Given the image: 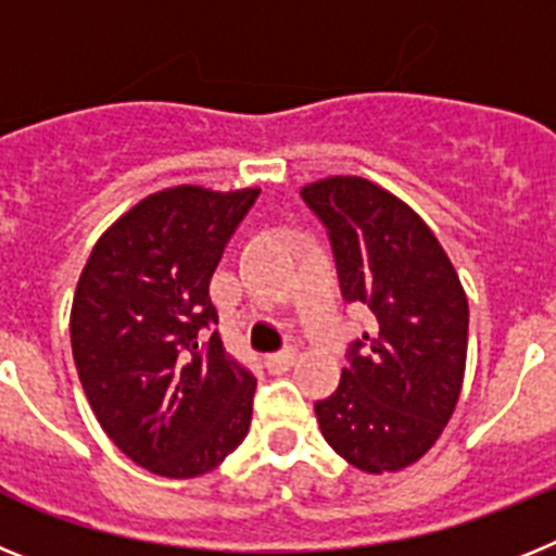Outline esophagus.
<instances>
[{
  "label": "esophagus",
  "instance_id": "obj_1",
  "mask_svg": "<svg viewBox=\"0 0 556 556\" xmlns=\"http://www.w3.org/2000/svg\"><path fill=\"white\" fill-rule=\"evenodd\" d=\"M293 361H296V352L285 350V352H274V355H268V358H265V366H268L271 371H285V369H291Z\"/></svg>",
  "mask_w": 556,
  "mask_h": 556
}]
</instances>
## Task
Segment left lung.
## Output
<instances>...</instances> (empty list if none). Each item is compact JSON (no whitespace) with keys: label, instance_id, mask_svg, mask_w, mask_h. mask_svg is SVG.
<instances>
[{"label":"left lung","instance_id":"1","mask_svg":"<svg viewBox=\"0 0 556 556\" xmlns=\"http://www.w3.org/2000/svg\"><path fill=\"white\" fill-rule=\"evenodd\" d=\"M305 204L330 231L346 302L375 313L316 419L327 445L380 476L414 465L451 422L467 364V293L412 206L361 176L318 178Z\"/></svg>","mask_w":556,"mask_h":556}]
</instances>
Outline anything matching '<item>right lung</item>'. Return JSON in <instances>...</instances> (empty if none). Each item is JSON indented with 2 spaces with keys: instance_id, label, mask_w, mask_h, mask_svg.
I'll return each mask as SVG.
<instances>
[{
  "instance_id": "add662e5",
  "label": "right lung",
  "mask_w": 556,
  "mask_h": 556,
  "mask_svg": "<svg viewBox=\"0 0 556 556\" xmlns=\"http://www.w3.org/2000/svg\"><path fill=\"white\" fill-rule=\"evenodd\" d=\"M257 187L178 185L142 198L91 249L70 336L91 412L125 456L164 479H195L245 439L257 380L212 332L210 279Z\"/></svg>"
}]
</instances>
